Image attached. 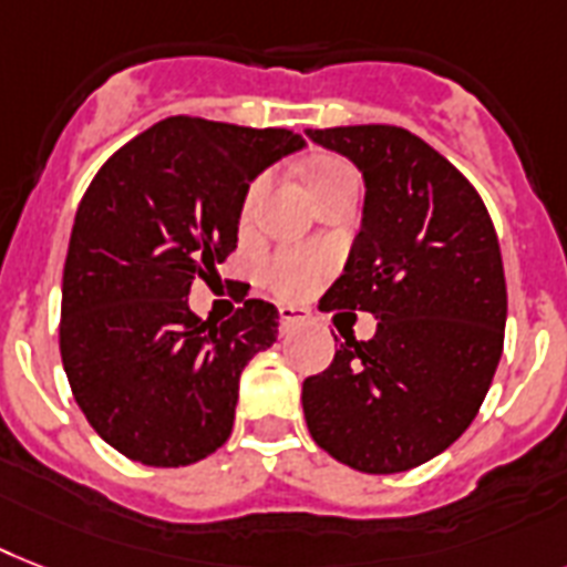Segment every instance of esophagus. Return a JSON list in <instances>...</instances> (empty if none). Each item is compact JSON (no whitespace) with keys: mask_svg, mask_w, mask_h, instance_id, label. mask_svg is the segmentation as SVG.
<instances>
[{"mask_svg":"<svg viewBox=\"0 0 567 567\" xmlns=\"http://www.w3.org/2000/svg\"><path fill=\"white\" fill-rule=\"evenodd\" d=\"M306 320H308L306 308L279 306V323H282V331L293 329V326H299V323H306Z\"/></svg>","mask_w":567,"mask_h":567,"instance_id":"34e87169","label":"esophagus"}]
</instances>
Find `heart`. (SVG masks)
Instances as JSON below:
<instances>
[{"label":"heart","mask_w":567,"mask_h":567,"mask_svg":"<svg viewBox=\"0 0 567 567\" xmlns=\"http://www.w3.org/2000/svg\"><path fill=\"white\" fill-rule=\"evenodd\" d=\"M343 174H355V172H352L347 163L334 159V156H323V159H317V163L311 165L308 183H311V186H320V183H329V179L343 177ZM259 195H261V179L259 183H252V188L247 192V197H244V218L256 209ZM326 270H329V261H326L323 252L302 250V247H297V250L279 252V256L270 261L268 276H270V285H274L276 291L282 293V297H302V293L311 291V288L323 279Z\"/></svg>","instance_id":"1"}]
</instances>
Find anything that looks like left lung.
I'll list each match as a JSON object with an SVG mask.
<instances>
[{
  "instance_id": "obj_1",
  "label": "left lung",
  "mask_w": 567,
  "mask_h": 567,
  "mask_svg": "<svg viewBox=\"0 0 567 567\" xmlns=\"http://www.w3.org/2000/svg\"><path fill=\"white\" fill-rule=\"evenodd\" d=\"M306 133L352 159L367 186L361 233L326 311L379 320L370 340L343 334L329 370L302 381L306 425L358 472H408L472 425L498 370L507 326L498 236L475 186L411 131Z\"/></svg>"
}]
</instances>
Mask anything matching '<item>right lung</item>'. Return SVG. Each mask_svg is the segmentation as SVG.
<instances>
[{
	"instance_id": "1",
	"label": "right lung",
	"mask_w": 567,
	"mask_h": 567,
	"mask_svg": "<svg viewBox=\"0 0 567 567\" xmlns=\"http://www.w3.org/2000/svg\"><path fill=\"white\" fill-rule=\"evenodd\" d=\"M306 140L195 116L156 122L110 156L78 206L60 299V358L86 422L142 466L177 468L227 443L238 379L274 347L265 299L212 326L195 279L238 244L250 179Z\"/></svg>"
}]
</instances>
